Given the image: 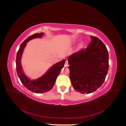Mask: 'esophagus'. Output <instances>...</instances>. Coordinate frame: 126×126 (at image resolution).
Listing matches in <instances>:
<instances>
[{
  "mask_svg": "<svg viewBox=\"0 0 126 126\" xmlns=\"http://www.w3.org/2000/svg\"><path fill=\"white\" fill-rule=\"evenodd\" d=\"M65 66H69V63H68L67 62H66Z\"/></svg>",
  "mask_w": 126,
  "mask_h": 126,
  "instance_id": "1",
  "label": "esophagus"
}]
</instances>
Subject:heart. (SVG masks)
<instances>
[{"instance_id": "obj_1", "label": "heart", "mask_w": 126, "mask_h": 126, "mask_svg": "<svg viewBox=\"0 0 126 126\" xmlns=\"http://www.w3.org/2000/svg\"><path fill=\"white\" fill-rule=\"evenodd\" d=\"M82 42H80L79 43V46H82Z\"/></svg>"}]
</instances>
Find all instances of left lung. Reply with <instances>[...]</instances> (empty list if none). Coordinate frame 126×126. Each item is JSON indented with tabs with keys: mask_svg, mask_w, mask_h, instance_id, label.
<instances>
[{
	"mask_svg": "<svg viewBox=\"0 0 126 126\" xmlns=\"http://www.w3.org/2000/svg\"><path fill=\"white\" fill-rule=\"evenodd\" d=\"M86 49L68 57L69 77L74 89L81 94H90L104 83L109 68V54L98 38L90 36Z\"/></svg>",
	"mask_w": 126,
	"mask_h": 126,
	"instance_id": "8db88e82",
	"label": "left lung"
}]
</instances>
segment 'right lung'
<instances>
[{"mask_svg": "<svg viewBox=\"0 0 126 126\" xmlns=\"http://www.w3.org/2000/svg\"><path fill=\"white\" fill-rule=\"evenodd\" d=\"M44 33V32L35 33L28 37L21 44L16 56V70L19 78L22 85L26 87L27 89L36 94L46 93L52 88L55 85L57 77L59 76L61 70L64 67L66 63L65 60L63 59L54 64L49 68L45 74L37 79L32 80L25 75L22 69L21 60L27 43L33 39L42 38Z\"/></svg>", "mask_w": 126, "mask_h": 126, "instance_id": "obj_1", "label": "right lung"}]
</instances>
